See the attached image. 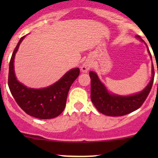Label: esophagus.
<instances>
[{"instance_id": "obj_1", "label": "esophagus", "mask_w": 158, "mask_h": 158, "mask_svg": "<svg viewBox=\"0 0 158 158\" xmlns=\"http://www.w3.org/2000/svg\"><path fill=\"white\" fill-rule=\"evenodd\" d=\"M91 68V63L89 61H85L81 66V69L83 73H86L89 71V69Z\"/></svg>"}]
</instances>
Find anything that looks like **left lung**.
Returning <instances> with one entry per match:
<instances>
[{
	"label": "left lung",
	"instance_id": "8db88e82",
	"mask_svg": "<svg viewBox=\"0 0 158 158\" xmlns=\"http://www.w3.org/2000/svg\"><path fill=\"white\" fill-rule=\"evenodd\" d=\"M138 37L140 38L138 36ZM148 52L151 57L149 49ZM89 76L91 78V100L98 111L109 116H122L135 111L142 106L152 88L154 72V66H152V78L144 90L129 96L110 93L94 72L91 71Z\"/></svg>",
	"mask_w": 158,
	"mask_h": 158
}]
</instances>
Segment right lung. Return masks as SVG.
Wrapping results in <instances>:
<instances>
[{
    "instance_id": "1",
    "label": "right lung",
    "mask_w": 158,
    "mask_h": 158,
    "mask_svg": "<svg viewBox=\"0 0 158 158\" xmlns=\"http://www.w3.org/2000/svg\"><path fill=\"white\" fill-rule=\"evenodd\" d=\"M20 38L13 52L9 65L8 86L16 102L30 116L40 119L53 118L60 115L66 107L70 86L79 75V69L67 72L53 85L44 89L27 88L17 80L14 69V56L20 43Z\"/></svg>"
}]
</instances>
